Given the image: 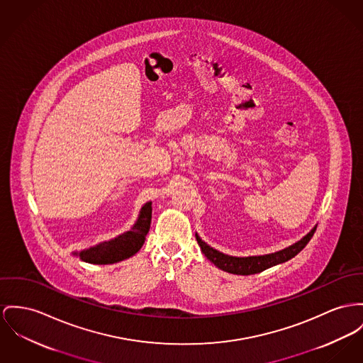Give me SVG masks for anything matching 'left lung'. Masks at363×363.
Returning <instances> with one entry per match:
<instances>
[{
	"label": "left lung",
	"mask_w": 363,
	"mask_h": 363,
	"mask_svg": "<svg viewBox=\"0 0 363 363\" xmlns=\"http://www.w3.org/2000/svg\"><path fill=\"white\" fill-rule=\"evenodd\" d=\"M315 230H316V225L314 228H311V231L307 235H304L300 241L294 242L293 245H290L282 250L268 253V255H262V256H247V257L230 256L223 252H218V249H213L206 242L202 241L196 233H195V238H196V242H198L202 253L205 255V257L220 269L230 272V274H237V275H252V274L262 272L269 267L282 264L290 259H293L297 253H300L306 247V245L313 238Z\"/></svg>",
	"instance_id": "8db88e82"
}]
</instances>
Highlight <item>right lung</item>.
Masks as SVG:
<instances>
[{"instance_id":"right-lung-1","label":"right lung","mask_w":363,"mask_h":363,"mask_svg":"<svg viewBox=\"0 0 363 363\" xmlns=\"http://www.w3.org/2000/svg\"><path fill=\"white\" fill-rule=\"evenodd\" d=\"M151 212V202H145L139 212L138 220L129 231L120 234L110 241L99 242L88 249L73 252L74 256L91 264H114L132 257L145 243V235L150 230Z\"/></svg>"}]
</instances>
